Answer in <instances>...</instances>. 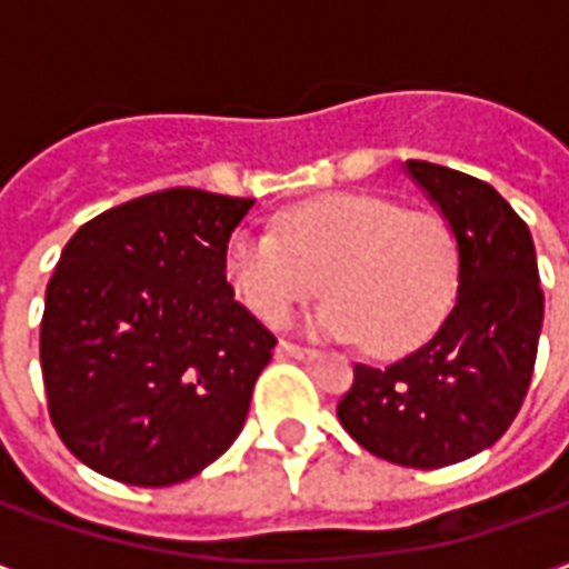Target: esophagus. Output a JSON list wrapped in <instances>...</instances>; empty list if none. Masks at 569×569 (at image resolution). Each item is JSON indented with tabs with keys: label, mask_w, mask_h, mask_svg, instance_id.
<instances>
[{
	"label": "esophagus",
	"mask_w": 569,
	"mask_h": 569,
	"mask_svg": "<svg viewBox=\"0 0 569 569\" xmlns=\"http://www.w3.org/2000/svg\"><path fill=\"white\" fill-rule=\"evenodd\" d=\"M280 353L292 359H313L317 357V350L313 347H305V345H296V341H280Z\"/></svg>",
	"instance_id": "obj_1"
}]
</instances>
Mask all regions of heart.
I'll use <instances>...</instances> for the list:
<instances>
[{"label":"heart","instance_id":"1","mask_svg":"<svg viewBox=\"0 0 569 569\" xmlns=\"http://www.w3.org/2000/svg\"><path fill=\"white\" fill-rule=\"evenodd\" d=\"M237 301L268 326L320 292L310 326L359 338L375 357L415 350L448 320L460 289L451 224L375 194L308 200L277 219V234L237 228L222 256Z\"/></svg>","mask_w":569,"mask_h":569}]
</instances>
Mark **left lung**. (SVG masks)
<instances>
[{"mask_svg":"<svg viewBox=\"0 0 569 569\" xmlns=\"http://www.w3.org/2000/svg\"><path fill=\"white\" fill-rule=\"evenodd\" d=\"M460 247L448 320L383 369L353 366L338 420L375 457L439 469L485 451L509 429L537 366L542 329L537 249L527 222L476 176L408 161Z\"/></svg>","mask_w":569,"mask_h":569,"instance_id":"left-lung-1","label":"left lung"}]
</instances>
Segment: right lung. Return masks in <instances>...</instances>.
I'll return each mask as SVG.
<instances>
[{
  "instance_id": "right-lung-1",
  "label": "right lung",
  "mask_w": 569,
  "mask_h": 569,
  "mask_svg": "<svg viewBox=\"0 0 569 569\" xmlns=\"http://www.w3.org/2000/svg\"><path fill=\"white\" fill-rule=\"evenodd\" d=\"M252 203L163 188L69 237L44 289L39 359L57 436L93 472L167 488L240 436L277 345L222 271Z\"/></svg>"
}]
</instances>
